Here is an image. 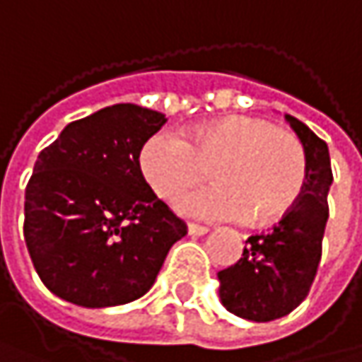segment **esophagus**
Listing matches in <instances>:
<instances>
[{"label": "esophagus", "instance_id": "obj_1", "mask_svg": "<svg viewBox=\"0 0 362 362\" xmlns=\"http://www.w3.org/2000/svg\"><path fill=\"white\" fill-rule=\"evenodd\" d=\"M207 226H201V224H188V235L192 237H201V235H207Z\"/></svg>", "mask_w": 362, "mask_h": 362}]
</instances>
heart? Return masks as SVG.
I'll use <instances>...</instances> for the list:
<instances>
[{"mask_svg":"<svg viewBox=\"0 0 362 362\" xmlns=\"http://www.w3.org/2000/svg\"><path fill=\"white\" fill-rule=\"evenodd\" d=\"M140 172L161 199H176L205 176L214 184L184 194L178 209L201 220L268 224L283 218L306 182L302 142L259 117L230 115L188 134L159 129L140 148Z\"/></svg>","mask_w":362,"mask_h":362,"instance_id":"heart-1","label":"heart"}]
</instances>
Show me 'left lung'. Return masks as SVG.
I'll return each instance as SVG.
<instances>
[{"mask_svg": "<svg viewBox=\"0 0 362 362\" xmlns=\"http://www.w3.org/2000/svg\"><path fill=\"white\" fill-rule=\"evenodd\" d=\"M306 153V182L293 207L268 233L245 241L237 264L218 272L220 300L228 313L266 323L289 315L310 291L325 235L333 182L327 144L300 119L285 115Z\"/></svg>", "mask_w": 362, "mask_h": 362, "instance_id": "1", "label": "left lung"}]
</instances>
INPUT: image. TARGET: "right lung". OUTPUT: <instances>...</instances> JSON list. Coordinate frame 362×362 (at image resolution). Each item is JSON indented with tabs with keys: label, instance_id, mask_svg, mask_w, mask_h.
Here are the masks:
<instances>
[{
	"label": "right lung",
	"instance_id": "add662e5",
	"mask_svg": "<svg viewBox=\"0 0 362 362\" xmlns=\"http://www.w3.org/2000/svg\"><path fill=\"white\" fill-rule=\"evenodd\" d=\"M165 121L157 110L112 105L69 123L39 153L25 190V243L58 298L86 308L134 302L186 235L138 163Z\"/></svg>",
	"mask_w": 362,
	"mask_h": 362
}]
</instances>
